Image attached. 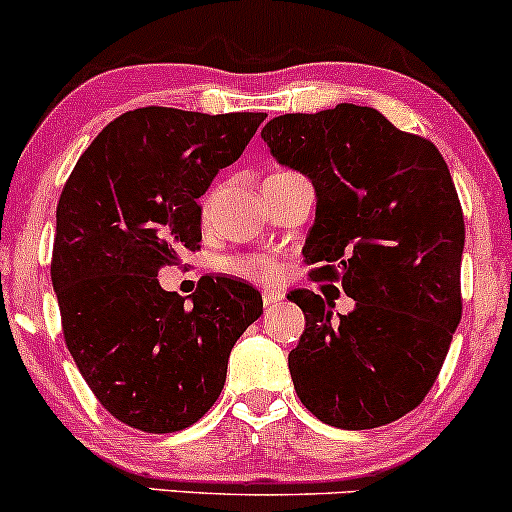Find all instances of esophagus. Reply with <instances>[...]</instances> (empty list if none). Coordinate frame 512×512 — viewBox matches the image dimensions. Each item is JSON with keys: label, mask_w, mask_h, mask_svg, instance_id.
Masks as SVG:
<instances>
[{"label": "esophagus", "mask_w": 512, "mask_h": 512, "mask_svg": "<svg viewBox=\"0 0 512 512\" xmlns=\"http://www.w3.org/2000/svg\"><path fill=\"white\" fill-rule=\"evenodd\" d=\"M280 300H283V292L263 290V304H266V307H273V304H278Z\"/></svg>", "instance_id": "34e87169"}]
</instances>
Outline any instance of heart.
Wrapping results in <instances>:
<instances>
[{"label": "heart", "mask_w": 512, "mask_h": 512, "mask_svg": "<svg viewBox=\"0 0 512 512\" xmlns=\"http://www.w3.org/2000/svg\"><path fill=\"white\" fill-rule=\"evenodd\" d=\"M229 271L261 280V283H273L280 278V266L271 258H241V261L229 263Z\"/></svg>", "instance_id": "heart-1"}]
</instances>
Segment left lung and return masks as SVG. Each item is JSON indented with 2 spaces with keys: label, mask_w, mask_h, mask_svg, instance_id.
I'll use <instances>...</instances> for the list:
<instances>
[{
  "label": "left lung",
  "mask_w": 512,
  "mask_h": 512,
  "mask_svg": "<svg viewBox=\"0 0 512 512\" xmlns=\"http://www.w3.org/2000/svg\"><path fill=\"white\" fill-rule=\"evenodd\" d=\"M278 164L312 181L307 263L314 280H341L353 312L290 292L304 333L287 355L297 396L319 421L380 428L416 409L433 387L462 319L464 217L433 142L394 128L380 111L338 103L268 120Z\"/></svg>",
  "instance_id": "obj_1"
}]
</instances>
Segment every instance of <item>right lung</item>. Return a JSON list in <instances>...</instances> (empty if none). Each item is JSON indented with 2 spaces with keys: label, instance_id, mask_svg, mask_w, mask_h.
<instances>
[{
  "label": "right lung",
  "instance_id": "add662e5",
  "mask_svg": "<svg viewBox=\"0 0 512 512\" xmlns=\"http://www.w3.org/2000/svg\"><path fill=\"white\" fill-rule=\"evenodd\" d=\"M263 113L135 108L86 147L57 203L50 278L62 331L101 406L125 426L176 433L225 387L261 292L205 275L191 300L159 285L164 263L200 249L198 198L234 164Z\"/></svg>",
  "mask_w": 512,
  "mask_h": 512
}]
</instances>
